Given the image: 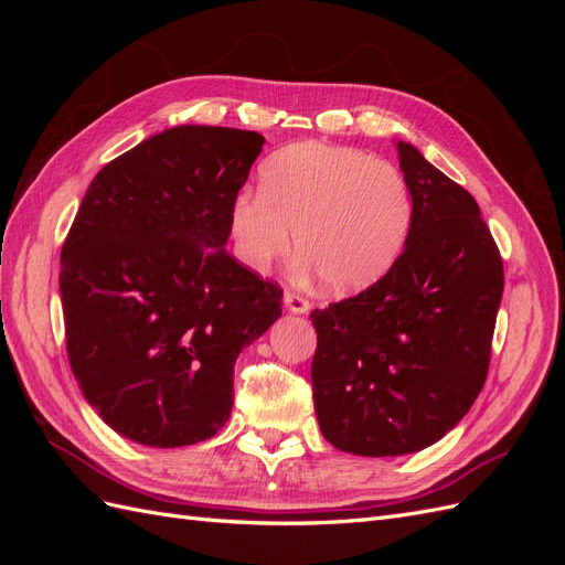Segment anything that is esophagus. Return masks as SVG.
I'll return each mask as SVG.
<instances>
[{
	"label": "esophagus",
	"mask_w": 565,
	"mask_h": 565,
	"mask_svg": "<svg viewBox=\"0 0 565 565\" xmlns=\"http://www.w3.org/2000/svg\"><path fill=\"white\" fill-rule=\"evenodd\" d=\"M285 306H287V309L292 311V313H306V311L311 309L309 299L301 297V295H297V292H289V289L285 292Z\"/></svg>",
	"instance_id": "esophagus-1"
}]
</instances>
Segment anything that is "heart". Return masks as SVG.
<instances>
[{
    "label": "heart",
    "mask_w": 565,
    "mask_h": 565,
    "mask_svg": "<svg viewBox=\"0 0 565 565\" xmlns=\"http://www.w3.org/2000/svg\"><path fill=\"white\" fill-rule=\"evenodd\" d=\"M262 191L243 188L228 204L237 259L266 270L292 245L334 295L382 280L413 226V195L396 167L363 148L303 141L273 152Z\"/></svg>",
    "instance_id": "obj_1"
}]
</instances>
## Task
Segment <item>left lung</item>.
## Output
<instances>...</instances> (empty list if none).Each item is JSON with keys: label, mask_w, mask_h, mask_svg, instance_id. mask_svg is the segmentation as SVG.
Segmentation results:
<instances>
[{"label": "left lung", "mask_w": 565, "mask_h": 565, "mask_svg": "<svg viewBox=\"0 0 565 565\" xmlns=\"http://www.w3.org/2000/svg\"><path fill=\"white\" fill-rule=\"evenodd\" d=\"M413 195L403 254L361 295L313 311V405L334 448L393 457L446 436L481 393L504 268L476 200L398 141Z\"/></svg>", "instance_id": "left-lung-1"}]
</instances>
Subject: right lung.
<instances>
[{
    "mask_svg": "<svg viewBox=\"0 0 565 565\" xmlns=\"http://www.w3.org/2000/svg\"><path fill=\"white\" fill-rule=\"evenodd\" d=\"M264 136L183 125L108 162L61 249L65 349L84 398L150 448L212 438L233 365L282 313V287L226 252L228 204Z\"/></svg>",
    "mask_w": 565,
    "mask_h": 565,
    "instance_id": "obj_1",
    "label": "right lung"
}]
</instances>
